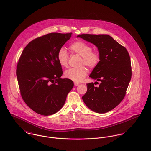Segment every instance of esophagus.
<instances>
[{
	"label": "esophagus",
	"mask_w": 151,
	"mask_h": 151,
	"mask_svg": "<svg viewBox=\"0 0 151 151\" xmlns=\"http://www.w3.org/2000/svg\"><path fill=\"white\" fill-rule=\"evenodd\" d=\"M74 85H75L76 86H78L80 85V83H76V82H75V83H74Z\"/></svg>",
	"instance_id": "34e87169"
}]
</instances>
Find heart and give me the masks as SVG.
I'll return each mask as SVG.
<instances>
[{
	"label": "heart",
	"instance_id": "1",
	"mask_svg": "<svg viewBox=\"0 0 151 151\" xmlns=\"http://www.w3.org/2000/svg\"><path fill=\"white\" fill-rule=\"evenodd\" d=\"M70 49L73 54L81 56L80 65H86L89 68H95L100 62L101 56L99 53L92 50V46L83 41H77L72 43ZM58 61L62 67H67L69 55L65 47H61L57 55ZM88 71L86 67L81 66L79 68H71L66 70L65 77L76 83L82 81L86 77Z\"/></svg>",
	"mask_w": 151,
	"mask_h": 151
}]
</instances>
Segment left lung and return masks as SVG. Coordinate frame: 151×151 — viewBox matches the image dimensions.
I'll return each instance as SVG.
<instances>
[{"label": "left lung", "instance_id": "8db88e82", "mask_svg": "<svg viewBox=\"0 0 151 151\" xmlns=\"http://www.w3.org/2000/svg\"><path fill=\"white\" fill-rule=\"evenodd\" d=\"M77 37L94 44L99 50L100 62L89 77L99 81L87 84L86 93L82 97L88 108L105 113L116 108L124 99L131 78L129 54L126 47L106 34H81Z\"/></svg>", "mask_w": 151, "mask_h": 151}]
</instances>
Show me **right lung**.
<instances>
[{"instance_id": "obj_1", "label": "right lung", "mask_w": 151, "mask_h": 151, "mask_svg": "<svg viewBox=\"0 0 151 151\" xmlns=\"http://www.w3.org/2000/svg\"><path fill=\"white\" fill-rule=\"evenodd\" d=\"M72 33L53 32L35 38L24 49L17 65L16 75L22 98L35 112L49 116L65 104L74 86L63 74L57 55Z\"/></svg>"}]
</instances>
